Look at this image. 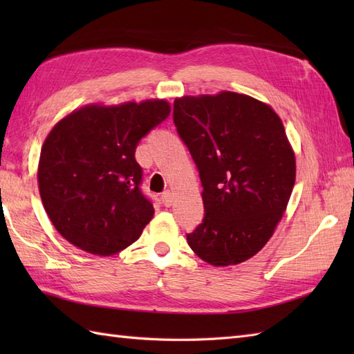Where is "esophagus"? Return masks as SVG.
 <instances>
[{
  "label": "esophagus",
  "instance_id": "34e87169",
  "mask_svg": "<svg viewBox=\"0 0 354 354\" xmlns=\"http://www.w3.org/2000/svg\"><path fill=\"white\" fill-rule=\"evenodd\" d=\"M161 199H162V204L165 207H170L173 204V199H175V196H173V193L170 190H167L161 194Z\"/></svg>",
  "mask_w": 354,
  "mask_h": 354
}]
</instances>
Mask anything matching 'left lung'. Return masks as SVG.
Returning <instances> with one entry per match:
<instances>
[{
    "mask_svg": "<svg viewBox=\"0 0 354 354\" xmlns=\"http://www.w3.org/2000/svg\"><path fill=\"white\" fill-rule=\"evenodd\" d=\"M173 123L196 164L205 216L187 234L214 266L257 254L280 222L295 184V155L280 117L250 95L183 97Z\"/></svg>",
    "mask_w": 354,
    "mask_h": 354,
    "instance_id": "1",
    "label": "left lung"
}]
</instances>
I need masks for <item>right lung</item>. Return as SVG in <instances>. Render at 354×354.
Here are the masks:
<instances>
[{
    "instance_id": "add662e5",
    "label": "right lung",
    "mask_w": 354,
    "mask_h": 354,
    "mask_svg": "<svg viewBox=\"0 0 354 354\" xmlns=\"http://www.w3.org/2000/svg\"><path fill=\"white\" fill-rule=\"evenodd\" d=\"M170 114L165 100L85 106L45 140L37 181L45 212L74 246L111 255L138 240L153 217L135 160L141 138Z\"/></svg>"
}]
</instances>
